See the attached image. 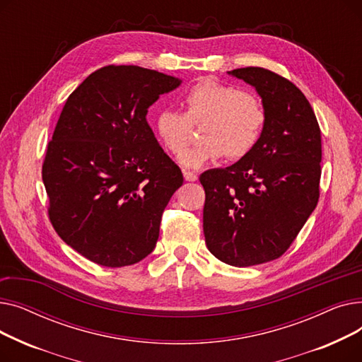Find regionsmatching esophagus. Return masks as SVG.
I'll return each mask as SVG.
<instances>
[{
  "label": "esophagus",
  "mask_w": 362,
  "mask_h": 362,
  "mask_svg": "<svg viewBox=\"0 0 362 362\" xmlns=\"http://www.w3.org/2000/svg\"><path fill=\"white\" fill-rule=\"evenodd\" d=\"M183 177H185V180H187V182H195V180H198V175L194 173V171H189V170H183Z\"/></svg>",
  "instance_id": "obj_1"
}]
</instances>
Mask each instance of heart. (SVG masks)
<instances>
[{"mask_svg": "<svg viewBox=\"0 0 362 362\" xmlns=\"http://www.w3.org/2000/svg\"><path fill=\"white\" fill-rule=\"evenodd\" d=\"M185 114L163 108L156 117L154 130L161 144L180 154L191 136V124L204 122L201 144L186 149L179 163L199 168L224 154L229 158L248 156L258 144L265 126V108L257 95L238 90L214 79H202L183 95Z\"/></svg>", "mask_w": 362, "mask_h": 362, "instance_id": "obj_1", "label": "heart"}]
</instances>
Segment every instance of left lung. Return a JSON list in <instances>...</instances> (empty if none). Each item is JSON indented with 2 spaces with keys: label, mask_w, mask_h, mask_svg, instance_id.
Returning a JSON list of instances; mask_svg holds the SVG:
<instances>
[{
  "label": "left lung",
  "mask_w": 362,
  "mask_h": 362,
  "mask_svg": "<svg viewBox=\"0 0 362 362\" xmlns=\"http://www.w3.org/2000/svg\"><path fill=\"white\" fill-rule=\"evenodd\" d=\"M227 73L257 90L267 119L248 156L201 175L204 235L216 258L250 267L286 252L315 210L321 132L305 95L288 79L261 67Z\"/></svg>",
  "instance_id": "left-lung-1"
}]
</instances>
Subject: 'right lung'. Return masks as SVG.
<instances>
[{
	"label": "right lung",
	"mask_w": 362,
	"mask_h": 362,
	"mask_svg": "<svg viewBox=\"0 0 362 362\" xmlns=\"http://www.w3.org/2000/svg\"><path fill=\"white\" fill-rule=\"evenodd\" d=\"M182 79L139 66L89 74L66 101L42 180L55 232L104 267L136 264L156 248L170 198L183 183L146 122Z\"/></svg>",
	"instance_id": "obj_1"
}]
</instances>
